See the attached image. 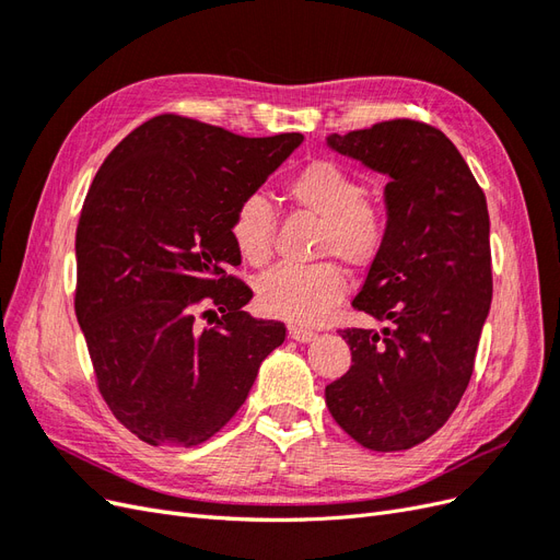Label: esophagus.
Returning <instances> with one entry per match:
<instances>
[{
    "mask_svg": "<svg viewBox=\"0 0 560 560\" xmlns=\"http://www.w3.org/2000/svg\"><path fill=\"white\" fill-rule=\"evenodd\" d=\"M290 336L299 343H311L317 338V334L313 329H306V327H290Z\"/></svg>",
    "mask_w": 560,
    "mask_h": 560,
    "instance_id": "1",
    "label": "esophagus"
}]
</instances>
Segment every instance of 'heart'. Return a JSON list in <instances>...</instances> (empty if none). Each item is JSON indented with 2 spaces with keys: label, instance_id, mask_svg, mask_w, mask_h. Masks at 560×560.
I'll return each instance as SVG.
<instances>
[{
  "label": "heart",
  "instance_id": "obj_1",
  "mask_svg": "<svg viewBox=\"0 0 560 560\" xmlns=\"http://www.w3.org/2000/svg\"><path fill=\"white\" fill-rule=\"evenodd\" d=\"M364 184L341 163L329 159L311 161L287 182V196L322 219L319 252L338 257L348 266H369L387 238V222L381 208L364 200ZM273 208L249 194L231 214V238L249 264H264L273 243ZM346 294V278L334 264L270 268L257 282V299L264 313L313 325L325 317Z\"/></svg>",
  "mask_w": 560,
  "mask_h": 560
}]
</instances>
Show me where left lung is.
Here are the masks:
<instances>
[{"instance_id": "obj_1", "label": "left lung", "mask_w": 560, "mask_h": 560, "mask_svg": "<svg viewBox=\"0 0 560 560\" xmlns=\"http://www.w3.org/2000/svg\"><path fill=\"white\" fill-rule=\"evenodd\" d=\"M327 144L387 175V238L352 306L389 327L343 329L352 364L329 413L371 451H406L455 411L493 299L486 196L442 130L395 118Z\"/></svg>"}]
</instances>
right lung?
Returning a JSON list of instances; mask_svg holds the SVG:
<instances>
[{"instance_id": "add662e5", "label": "right lung", "mask_w": 560, "mask_h": 560, "mask_svg": "<svg viewBox=\"0 0 560 560\" xmlns=\"http://www.w3.org/2000/svg\"><path fill=\"white\" fill-rule=\"evenodd\" d=\"M303 142L161 114L100 165L77 226L74 311L100 395L151 446L191 448L247 399L284 325L243 311L231 214ZM218 311L200 314L197 303Z\"/></svg>"}]
</instances>
